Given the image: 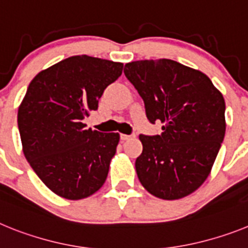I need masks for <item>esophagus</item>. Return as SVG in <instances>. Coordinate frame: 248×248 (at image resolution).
Here are the masks:
<instances>
[{"mask_svg":"<svg viewBox=\"0 0 248 248\" xmlns=\"http://www.w3.org/2000/svg\"><path fill=\"white\" fill-rule=\"evenodd\" d=\"M133 137V135H126V134H120V139L123 140V141H124V140H129L130 139V138Z\"/></svg>","mask_w":248,"mask_h":248,"instance_id":"1","label":"esophagus"}]
</instances>
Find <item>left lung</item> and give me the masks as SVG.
Listing matches in <instances>:
<instances>
[{
	"label": "left lung",
	"instance_id": "8db88e82",
	"mask_svg": "<svg viewBox=\"0 0 248 248\" xmlns=\"http://www.w3.org/2000/svg\"><path fill=\"white\" fill-rule=\"evenodd\" d=\"M124 74L143 98L149 122L164 124L161 135H139V181L163 200L185 198L205 183L225 138L222 94L202 72L171 59L126 63Z\"/></svg>",
	"mask_w": 248,
	"mask_h": 248
}]
</instances>
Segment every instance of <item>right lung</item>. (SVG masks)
<instances>
[{
  "label": "right lung",
  "mask_w": 248,
  "mask_h": 248,
  "mask_svg": "<svg viewBox=\"0 0 248 248\" xmlns=\"http://www.w3.org/2000/svg\"><path fill=\"white\" fill-rule=\"evenodd\" d=\"M122 72L123 63L83 54L43 69L28 85L17 114L23 154L61 198L82 200L107 180L120 137L85 129L83 120Z\"/></svg>",
  "instance_id": "add662e5"
}]
</instances>
